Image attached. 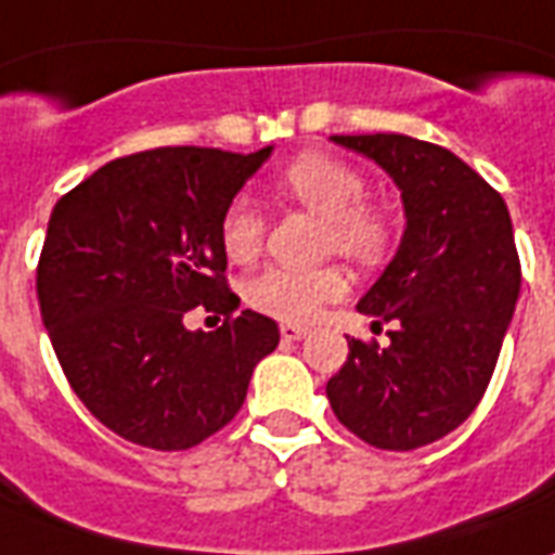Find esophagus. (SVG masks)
Segmentation results:
<instances>
[{"instance_id": "1", "label": "esophagus", "mask_w": 555, "mask_h": 555, "mask_svg": "<svg viewBox=\"0 0 555 555\" xmlns=\"http://www.w3.org/2000/svg\"><path fill=\"white\" fill-rule=\"evenodd\" d=\"M306 326H297V323H282L279 326V335H282V340H299L306 338Z\"/></svg>"}]
</instances>
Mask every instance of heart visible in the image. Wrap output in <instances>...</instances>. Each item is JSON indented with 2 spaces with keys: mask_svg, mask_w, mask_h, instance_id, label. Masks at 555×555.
<instances>
[{
  "mask_svg": "<svg viewBox=\"0 0 555 555\" xmlns=\"http://www.w3.org/2000/svg\"><path fill=\"white\" fill-rule=\"evenodd\" d=\"M279 188L326 220L323 249L356 264H379L391 246V223L379 208L364 203V176L330 152H302L279 176ZM220 246L232 264H253L264 246V217L246 196H235L220 217ZM347 294V276L335 264L267 267L244 285L246 306L285 323H306L320 306Z\"/></svg>",
  "mask_w": 555,
  "mask_h": 555,
  "instance_id": "1",
  "label": "heart"
}]
</instances>
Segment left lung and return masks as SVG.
Instances as JSON below:
<instances>
[{
  "label": "left lung",
  "instance_id": "obj_1",
  "mask_svg": "<svg viewBox=\"0 0 555 555\" xmlns=\"http://www.w3.org/2000/svg\"><path fill=\"white\" fill-rule=\"evenodd\" d=\"M391 176L405 208L397 256L356 309L388 344L350 340L326 385L364 444L417 450L465 424L486 393L520 294L503 196L444 146L409 134H335Z\"/></svg>",
  "mask_w": 555,
  "mask_h": 555
}]
</instances>
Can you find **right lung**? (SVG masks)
<instances>
[{
  "mask_svg": "<svg viewBox=\"0 0 555 555\" xmlns=\"http://www.w3.org/2000/svg\"><path fill=\"white\" fill-rule=\"evenodd\" d=\"M273 146H162L114 158L52 208L37 261L40 318L61 371L111 433L188 450L244 405L249 376L276 350V320L237 309L220 217ZM196 305L229 313L191 333Z\"/></svg>",
  "mask_w": 555,
  "mask_h": 555,
  "instance_id": "1",
  "label": "right lung"
}]
</instances>
